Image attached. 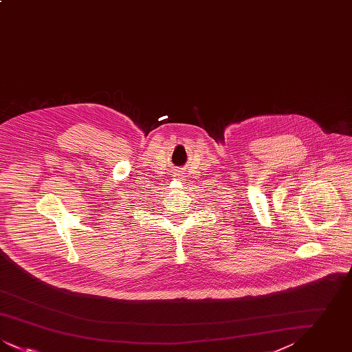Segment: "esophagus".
Wrapping results in <instances>:
<instances>
[{
	"mask_svg": "<svg viewBox=\"0 0 352 352\" xmlns=\"http://www.w3.org/2000/svg\"><path fill=\"white\" fill-rule=\"evenodd\" d=\"M175 177H181V174H175Z\"/></svg>",
	"mask_w": 352,
	"mask_h": 352,
	"instance_id": "1",
	"label": "esophagus"
}]
</instances>
